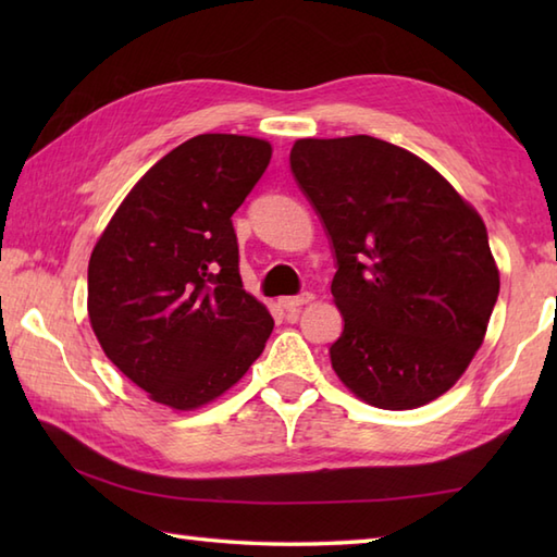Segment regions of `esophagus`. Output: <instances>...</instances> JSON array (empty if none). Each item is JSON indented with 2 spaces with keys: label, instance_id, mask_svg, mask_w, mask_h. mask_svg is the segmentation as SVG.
<instances>
[{
  "label": "esophagus",
  "instance_id": "esophagus-1",
  "mask_svg": "<svg viewBox=\"0 0 557 557\" xmlns=\"http://www.w3.org/2000/svg\"><path fill=\"white\" fill-rule=\"evenodd\" d=\"M309 301H313L311 292H301V294H297V297H282L280 299L282 309H287V311H299L301 306H306Z\"/></svg>",
  "mask_w": 557,
  "mask_h": 557
}]
</instances>
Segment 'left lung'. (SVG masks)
Listing matches in <instances>:
<instances>
[{
  "mask_svg": "<svg viewBox=\"0 0 557 557\" xmlns=\"http://www.w3.org/2000/svg\"><path fill=\"white\" fill-rule=\"evenodd\" d=\"M289 164L337 260L339 381L381 409L429 405L467 371L498 301L486 224L429 162L381 138H301Z\"/></svg>",
  "mask_w": 557,
  "mask_h": 557,
  "instance_id": "left-lung-1",
  "label": "left lung"
}]
</instances>
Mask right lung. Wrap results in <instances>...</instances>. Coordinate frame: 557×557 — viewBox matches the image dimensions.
<instances>
[{
  "instance_id": "obj_1",
  "label": "right lung",
  "mask_w": 557,
  "mask_h": 557,
  "mask_svg": "<svg viewBox=\"0 0 557 557\" xmlns=\"http://www.w3.org/2000/svg\"><path fill=\"white\" fill-rule=\"evenodd\" d=\"M270 156L251 136L188 138L140 176L92 248V333L160 405L186 411L220 397L272 333L242 285L232 224Z\"/></svg>"
}]
</instances>
